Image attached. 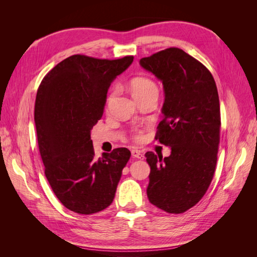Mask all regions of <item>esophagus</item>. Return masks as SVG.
Instances as JSON below:
<instances>
[{
    "mask_svg": "<svg viewBox=\"0 0 257 257\" xmlns=\"http://www.w3.org/2000/svg\"><path fill=\"white\" fill-rule=\"evenodd\" d=\"M132 157L135 159H144V153L141 150L134 149V150H132Z\"/></svg>",
    "mask_w": 257,
    "mask_h": 257,
    "instance_id": "1",
    "label": "esophagus"
}]
</instances>
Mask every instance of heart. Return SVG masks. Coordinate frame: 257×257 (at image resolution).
Segmentation results:
<instances>
[{"mask_svg": "<svg viewBox=\"0 0 257 257\" xmlns=\"http://www.w3.org/2000/svg\"><path fill=\"white\" fill-rule=\"evenodd\" d=\"M130 88L132 91V94H133L135 99L146 94H149L151 92H158V88L155 83L151 79L146 78V77H136V78L132 79L130 83ZM116 88H113L109 95V98H108V102L114 96Z\"/></svg>", "mask_w": 257, "mask_h": 257, "instance_id": "heart-1", "label": "heart"}]
</instances>
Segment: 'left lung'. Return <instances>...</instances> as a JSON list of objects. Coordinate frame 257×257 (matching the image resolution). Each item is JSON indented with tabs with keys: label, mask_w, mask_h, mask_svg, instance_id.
<instances>
[{
	"label": "left lung",
	"mask_w": 257,
	"mask_h": 257,
	"mask_svg": "<svg viewBox=\"0 0 257 257\" xmlns=\"http://www.w3.org/2000/svg\"><path fill=\"white\" fill-rule=\"evenodd\" d=\"M139 64L164 88L163 120L155 139L172 149L169 157L147 152L150 166L147 195L168 213L195 206L214 175L220 143V100L206 66L179 48H168Z\"/></svg>",
	"instance_id": "8db88e82"
}]
</instances>
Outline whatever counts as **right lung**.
Here are the masks:
<instances>
[{"instance_id":"right-lung-1","label":"right lung","mask_w":257,"mask_h":257,"mask_svg":"<svg viewBox=\"0 0 257 257\" xmlns=\"http://www.w3.org/2000/svg\"><path fill=\"white\" fill-rule=\"evenodd\" d=\"M134 57L100 60L75 54L44 77L37 90L34 121L45 175L67 209L92 214L114 198L126 148L95 159L91 130L102 118L107 92Z\"/></svg>"}]
</instances>
